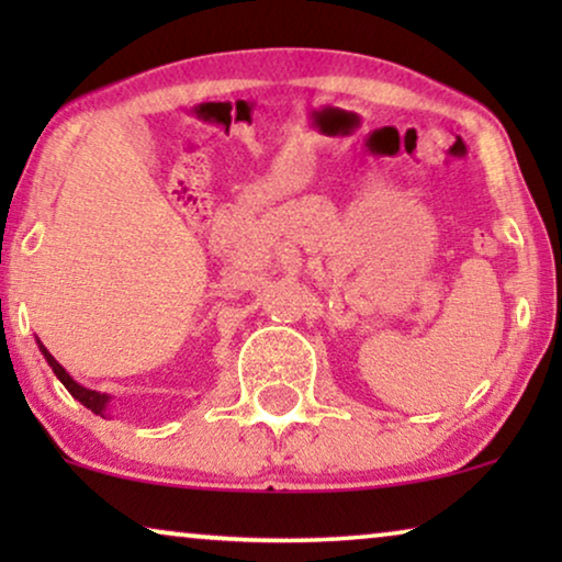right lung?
Listing matches in <instances>:
<instances>
[{
  "label": "right lung",
  "instance_id": "1",
  "mask_svg": "<svg viewBox=\"0 0 562 562\" xmlns=\"http://www.w3.org/2000/svg\"><path fill=\"white\" fill-rule=\"evenodd\" d=\"M37 348H41V352H43V358L48 360V366L53 368V373L58 375V381L64 383V386L68 389V394H71L76 402H81L83 406H87V409H91L94 414H99V417H106V409H110V402H112V396L110 394H99V391H94V389H87V386H81V383H76L74 381V375L66 371L64 366L58 363L56 358L50 356L48 352V348H45V345L37 340Z\"/></svg>",
  "mask_w": 562,
  "mask_h": 562
}]
</instances>
